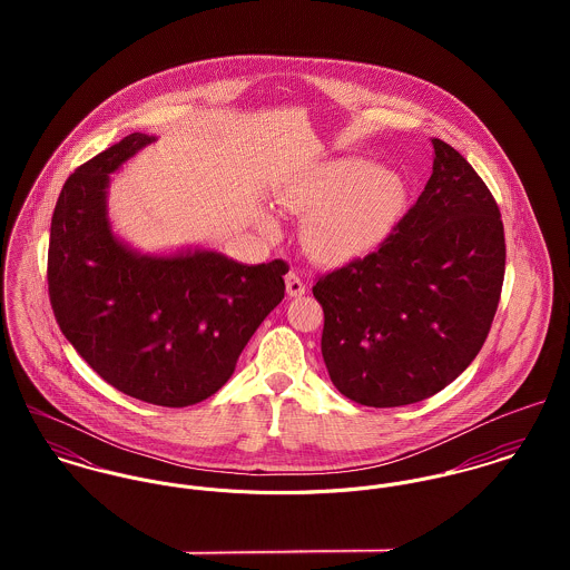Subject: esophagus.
Segmentation results:
<instances>
[{"label": "esophagus", "mask_w": 570, "mask_h": 570, "mask_svg": "<svg viewBox=\"0 0 570 570\" xmlns=\"http://www.w3.org/2000/svg\"><path fill=\"white\" fill-rule=\"evenodd\" d=\"M285 283H287V296H292V298H298V296H303L305 294V281H303V276L298 274V272H289L287 276H285Z\"/></svg>", "instance_id": "34e87169"}]
</instances>
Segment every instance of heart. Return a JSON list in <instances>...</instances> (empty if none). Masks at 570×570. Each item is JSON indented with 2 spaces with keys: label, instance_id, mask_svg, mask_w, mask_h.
<instances>
[{
  "label": "heart",
  "instance_id": "obj_1",
  "mask_svg": "<svg viewBox=\"0 0 570 570\" xmlns=\"http://www.w3.org/2000/svg\"><path fill=\"white\" fill-rule=\"evenodd\" d=\"M404 204V181L362 160L328 164L285 199L289 210L309 215L303 242L326 265H342L371 252L393 230Z\"/></svg>",
  "mask_w": 570,
  "mask_h": 570
}]
</instances>
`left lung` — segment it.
Masks as SVG:
<instances>
[{
	"mask_svg": "<svg viewBox=\"0 0 570 570\" xmlns=\"http://www.w3.org/2000/svg\"><path fill=\"white\" fill-rule=\"evenodd\" d=\"M432 175L380 247L318 276L323 357L355 404L407 406L479 355L504 278V228L488 184L434 138Z\"/></svg>",
	"mask_w": 570,
	"mask_h": 570,
	"instance_id": "8db88e82",
	"label": "left lung"
}]
</instances>
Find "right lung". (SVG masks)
I'll return each instance as SVG.
<instances>
[{"instance_id": "1", "label": "right lung", "mask_w": 570, "mask_h": 570, "mask_svg": "<svg viewBox=\"0 0 570 570\" xmlns=\"http://www.w3.org/2000/svg\"><path fill=\"white\" fill-rule=\"evenodd\" d=\"M156 138L131 134L81 164L52 215L48 294L82 360L114 389L154 406L215 395L283 301L289 265H244L219 252L149 256L111 235L109 173Z\"/></svg>"}]
</instances>
